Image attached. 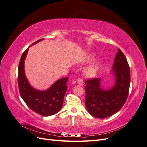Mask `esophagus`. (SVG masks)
I'll return each mask as SVG.
<instances>
[{
	"mask_svg": "<svg viewBox=\"0 0 147 147\" xmlns=\"http://www.w3.org/2000/svg\"><path fill=\"white\" fill-rule=\"evenodd\" d=\"M77 84L78 86H82L83 84V80L82 79L80 78H78L77 80Z\"/></svg>",
	"mask_w": 147,
	"mask_h": 147,
	"instance_id": "esophagus-1",
	"label": "esophagus"
}]
</instances>
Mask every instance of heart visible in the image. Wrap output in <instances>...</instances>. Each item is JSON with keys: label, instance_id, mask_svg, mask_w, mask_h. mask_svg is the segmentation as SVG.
I'll use <instances>...</instances> for the list:
<instances>
[{"label": "heart", "instance_id": "b5f03b06", "mask_svg": "<svg viewBox=\"0 0 147 147\" xmlns=\"http://www.w3.org/2000/svg\"><path fill=\"white\" fill-rule=\"evenodd\" d=\"M96 54L95 53H90L88 54L82 61V63H90L93 59L95 58ZM102 65V61L100 60L96 61L94 63H92L90 65L84 69L83 74L84 76L87 78H93L96 77L97 73H98L99 70L100 68V66Z\"/></svg>", "mask_w": 147, "mask_h": 147}]
</instances>
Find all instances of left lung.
I'll return each mask as SVG.
<instances>
[{
	"instance_id": "obj_1",
	"label": "left lung",
	"mask_w": 147,
	"mask_h": 147,
	"mask_svg": "<svg viewBox=\"0 0 147 147\" xmlns=\"http://www.w3.org/2000/svg\"><path fill=\"white\" fill-rule=\"evenodd\" d=\"M111 72L115 82L109 89L102 87V78H93L85 82L86 107L92 117L97 118H105L116 113L127 98L130 69L125 56L119 48Z\"/></svg>"
}]
</instances>
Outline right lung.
<instances>
[{"label":"right lung","mask_w":147,"mask_h":147,"mask_svg":"<svg viewBox=\"0 0 147 147\" xmlns=\"http://www.w3.org/2000/svg\"><path fill=\"white\" fill-rule=\"evenodd\" d=\"M43 40H38L29 47ZM29 47L22 55L18 67V82L20 95L26 105L34 112L44 117L51 116L58 112L63 107L64 97L67 90L68 78L57 80L46 90H38L32 87L26 76L24 70V61Z\"/></svg>","instance_id":"right-lung-1"}]
</instances>
